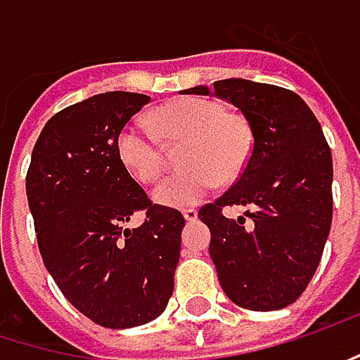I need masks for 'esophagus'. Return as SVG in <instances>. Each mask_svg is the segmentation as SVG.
<instances>
[{"instance_id": "1", "label": "esophagus", "mask_w": 360, "mask_h": 360, "mask_svg": "<svg viewBox=\"0 0 360 360\" xmlns=\"http://www.w3.org/2000/svg\"><path fill=\"white\" fill-rule=\"evenodd\" d=\"M182 215H184L186 221H194V219L198 217V211H196V209H184V211H182Z\"/></svg>"}]
</instances>
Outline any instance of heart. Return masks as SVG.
I'll return each mask as SVG.
<instances>
[{
  "mask_svg": "<svg viewBox=\"0 0 360 360\" xmlns=\"http://www.w3.org/2000/svg\"><path fill=\"white\" fill-rule=\"evenodd\" d=\"M155 127L167 143L186 141L180 166L153 188V200L164 207H191L217 186V180H233L250 158L252 133L242 118L209 98H180L155 110ZM158 131L131 120L116 135V153L124 169L143 184L164 172V145Z\"/></svg>",
  "mask_w": 360,
  "mask_h": 360,
  "instance_id": "obj_1",
  "label": "heart"
}]
</instances>
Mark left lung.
Segmentation results:
<instances>
[{"label": "left lung", "instance_id": "left-lung-1", "mask_svg": "<svg viewBox=\"0 0 360 360\" xmlns=\"http://www.w3.org/2000/svg\"><path fill=\"white\" fill-rule=\"evenodd\" d=\"M188 94L207 96L196 86ZM211 94L248 120L252 151L238 182L198 219L211 229L209 254L225 295L252 311L295 303L321 260L332 225V153L320 122L295 91L250 79H221ZM250 206L227 219L225 206Z\"/></svg>", "mask_w": 360, "mask_h": 360}]
</instances>
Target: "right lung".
<instances>
[{
  "mask_svg": "<svg viewBox=\"0 0 360 360\" xmlns=\"http://www.w3.org/2000/svg\"><path fill=\"white\" fill-rule=\"evenodd\" d=\"M151 98L106 91L53 116L26 174L42 262L91 321L122 330L155 320L174 291L180 211L155 205L116 153L118 131ZM146 221L124 230L133 212Z\"/></svg>",
  "mask_w": 360,
  "mask_h": 360,
  "instance_id": "obj_1",
  "label": "right lung"
}]
</instances>
